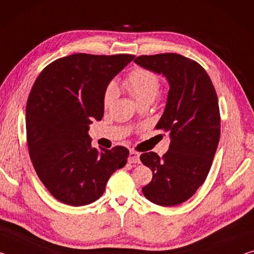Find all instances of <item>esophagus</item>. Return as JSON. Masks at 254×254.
<instances>
[{
	"label": "esophagus",
	"mask_w": 254,
	"mask_h": 254,
	"mask_svg": "<svg viewBox=\"0 0 254 254\" xmlns=\"http://www.w3.org/2000/svg\"><path fill=\"white\" fill-rule=\"evenodd\" d=\"M128 163H139L140 162V154L135 151H130L127 158Z\"/></svg>",
	"instance_id": "obj_1"
}]
</instances>
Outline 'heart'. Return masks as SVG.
<instances>
[{
  "mask_svg": "<svg viewBox=\"0 0 254 254\" xmlns=\"http://www.w3.org/2000/svg\"><path fill=\"white\" fill-rule=\"evenodd\" d=\"M126 86L128 93L135 98L137 103L143 101H153L160 91V80L152 71L137 68L127 77ZM118 95V87L115 83H110L104 93V105L109 106L114 102Z\"/></svg>",
  "mask_w": 254,
  "mask_h": 254,
  "instance_id": "obj_1",
  "label": "heart"
}]
</instances>
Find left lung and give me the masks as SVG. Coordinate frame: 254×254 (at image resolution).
Wrapping results in <instances>:
<instances>
[{
	"label": "left lung",
	"instance_id": "8db88e82",
	"mask_svg": "<svg viewBox=\"0 0 254 254\" xmlns=\"http://www.w3.org/2000/svg\"><path fill=\"white\" fill-rule=\"evenodd\" d=\"M134 63L166 77L169 84L165 111L156 126L169 132V150L162 158L152 151L140 156L152 171L142 192L153 204H182L203 185L216 152L221 135L216 92L204 68L184 56H140Z\"/></svg>",
	"mask_w": 254,
	"mask_h": 254
}]
</instances>
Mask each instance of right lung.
Instances as JSON below:
<instances>
[{"label": "right lung", "instance_id": "add662e5", "mask_svg": "<svg viewBox=\"0 0 254 254\" xmlns=\"http://www.w3.org/2000/svg\"><path fill=\"white\" fill-rule=\"evenodd\" d=\"M133 58L71 55L51 63L34 81L25 109L29 154L42 184L64 204L97 200L112 174L126 166L127 148H94L88 130L104 115L110 81Z\"/></svg>", "mask_w": 254, "mask_h": 254}]
</instances>
